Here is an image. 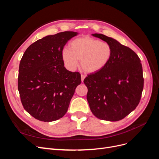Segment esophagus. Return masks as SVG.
<instances>
[{
	"label": "esophagus",
	"mask_w": 159,
	"mask_h": 159,
	"mask_svg": "<svg viewBox=\"0 0 159 159\" xmlns=\"http://www.w3.org/2000/svg\"><path fill=\"white\" fill-rule=\"evenodd\" d=\"M85 78V76L84 75H83V74L81 75V81H82V82L84 81Z\"/></svg>",
	"instance_id": "esophagus-1"
}]
</instances>
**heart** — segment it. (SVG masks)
<instances>
[{
    "instance_id": "1",
    "label": "heart",
    "mask_w": 159,
    "mask_h": 159,
    "mask_svg": "<svg viewBox=\"0 0 159 159\" xmlns=\"http://www.w3.org/2000/svg\"><path fill=\"white\" fill-rule=\"evenodd\" d=\"M112 54L111 47L107 42L86 36L72 40L69 49L62 51L61 57L66 68L70 71L78 68L80 61L81 68L84 72L94 74L108 64Z\"/></svg>"
}]
</instances>
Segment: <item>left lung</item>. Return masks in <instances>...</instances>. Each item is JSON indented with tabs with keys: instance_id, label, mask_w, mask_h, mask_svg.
Here are the masks:
<instances>
[{
	"instance_id": "obj_1",
	"label": "left lung",
	"mask_w": 159,
	"mask_h": 159,
	"mask_svg": "<svg viewBox=\"0 0 159 159\" xmlns=\"http://www.w3.org/2000/svg\"><path fill=\"white\" fill-rule=\"evenodd\" d=\"M92 36L109 44L113 54L103 70L84 79L88 102L96 117L117 121L135 109L140 102L144 85L141 60L131 48L112 38L102 34Z\"/></svg>"
}]
</instances>
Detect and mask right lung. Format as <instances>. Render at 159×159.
Here are the masks:
<instances>
[{
    "label": "right lung",
    "mask_w": 159,
    "mask_h": 159,
    "mask_svg": "<svg viewBox=\"0 0 159 159\" xmlns=\"http://www.w3.org/2000/svg\"><path fill=\"white\" fill-rule=\"evenodd\" d=\"M78 34L66 31L46 36L23 54L18 89L24 108L39 121L50 122L63 117L81 82L80 74L66 70L61 57L66 43Z\"/></svg>",
    "instance_id": "add662e5"
}]
</instances>
